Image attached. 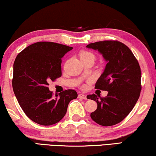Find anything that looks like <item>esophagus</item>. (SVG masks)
<instances>
[{
  "label": "esophagus",
  "mask_w": 156,
  "mask_h": 156,
  "mask_svg": "<svg viewBox=\"0 0 156 156\" xmlns=\"http://www.w3.org/2000/svg\"><path fill=\"white\" fill-rule=\"evenodd\" d=\"M78 97L79 98H82V99H87V96H86V95H84V94H79L78 95Z\"/></svg>",
  "instance_id": "esophagus-1"
}]
</instances>
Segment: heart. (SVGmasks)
Wrapping results in <instances>:
<instances>
[{
	"mask_svg": "<svg viewBox=\"0 0 156 156\" xmlns=\"http://www.w3.org/2000/svg\"><path fill=\"white\" fill-rule=\"evenodd\" d=\"M80 58L81 60L83 59H87V58H91V59H93L94 60L95 56L94 53H92L91 52L87 51H83L80 53Z\"/></svg>",
	"mask_w": 156,
	"mask_h": 156,
	"instance_id": "1",
	"label": "heart"
}]
</instances>
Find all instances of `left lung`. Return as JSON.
<instances>
[{
  "instance_id": "left-lung-1",
  "label": "left lung",
  "mask_w": 156,
  "mask_h": 156,
  "mask_svg": "<svg viewBox=\"0 0 156 156\" xmlns=\"http://www.w3.org/2000/svg\"><path fill=\"white\" fill-rule=\"evenodd\" d=\"M98 51L107 62L105 69L96 83L97 89L107 91L105 97L87 96L97 103V109L91 113L94 122L102 126L120 122L132 111L139 98L141 68L128 47L117 41H103L87 45Z\"/></svg>"
}]
</instances>
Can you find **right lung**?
<instances>
[{"label":"right lung","instance_id":"1","mask_svg":"<svg viewBox=\"0 0 156 156\" xmlns=\"http://www.w3.org/2000/svg\"><path fill=\"white\" fill-rule=\"evenodd\" d=\"M73 48L53 42H37L20 52L13 65V91L29 119L41 125H52L63 118L72 100L73 89L52 96L49 82L62 75V58Z\"/></svg>","mask_w":156,"mask_h":156}]
</instances>
